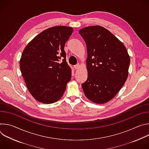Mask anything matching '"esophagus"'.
<instances>
[{
	"label": "esophagus",
	"mask_w": 149,
	"mask_h": 149,
	"mask_svg": "<svg viewBox=\"0 0 149 149\" xmlns=\"http://www.w3.org/2000/svg\"><path fill=\"white\" fill-rule=\"evenodd\" d=\"M79 66H80V65L79 64V63H78V64H77V65H75L74 66V68L75 70H77V69H78V68H79Z\"/></svg>",
	"instance_id": "obj_1"
}]
</instances>
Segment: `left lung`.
Listing matches in <instances>:
<instances>
[{"mask_svg": "<svg viewBox=\"0 0 149 149\" xmlns=\"http://www.w3.org/2000/svg\"><path fill=\"white\" fill-rule=\"evenodd\" d=\"M79 33L88 55V77L81 85L84 94L95 103H106L116 96L128 77L129 55L122 42L102 26L86 27Z\"/></svg>", "mask_w": 149, "mask_h": 149, "instance_id": "8db88e82", "label": "left lung"}]
</instances>
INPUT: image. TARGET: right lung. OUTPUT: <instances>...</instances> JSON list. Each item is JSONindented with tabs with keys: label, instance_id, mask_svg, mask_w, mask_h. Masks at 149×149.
<instances>
[{
	"label": "right lung",
	"instance_id": "right-lung-1",
	"mask_svg": "<svg viewBox=\"0 0 149 149\" xmlns=\"http://www.w3.org/2000/svg\"><path fill=\"white\" fill-rule=\"evenodd\" d=\"M71 27L49 28L35 37L24 49L20 70L32 97L40 102L59 100L71 78L64 47L73 32Z\"/></svg>",
	"mask_w": 149,
	"mask_h": 149
}]
</instances>
